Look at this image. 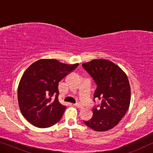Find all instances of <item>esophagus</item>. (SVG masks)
<instances>
[{
    "instance_id": "34e87169",
    "label": "esophagus",
    "mask_w": 153,
    "mask_h": 153,
    "mask_svg": "<svg viewBox=\"0 0 153 153\" xmlns=\"http://www.w3.org/2000/svg\"><path fill=\"white\" fill-rule=\"evenodd\" d=\"M74 106H76L77 108H83V106L82 105V104H79V103L75 104Z\"/></svg>"
}]
</instances>
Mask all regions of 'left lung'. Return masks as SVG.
I'll use <instances>...</instances> for the list:
<instances>
[{
  "mask_svg": "<svg viewBox=\"0 0 153 153\" xmlns=\"http://www.w3.org/2000/svg\"><path fill=\"white\" fill-rule=\"evenodd\" d=\"M82 66L97 85L94 98L102 100L100 108L93 109V118L84 123L96 131L109 130L118 124L130 104L131 88L127 74L114 62L102 58Z\"/></svg>",
  "mask_w": 153,
  "mask_h": 153,
  "instance_id": "left-lung-1",
  "label": "left lung"
}]
</instances>
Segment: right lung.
<instances>
[{
  "label": "right lung",
  "instance_id": "add662e5",
  "mask_svg": "<svg viewBox=\"0 0 153 153\" xmlns=\"http://www.w3.org/2000/svg\"><path fill=\"white\" fill-rule=\"evenodd\" d=\"M78 65L40 59L26 69L19 83L17 97L21 112L29 123L45 128L60 120L66 106L58 101V83Z\"/></svg>",
  "mask_w": 153,
  "mask_h": 153
}]
</instances>
